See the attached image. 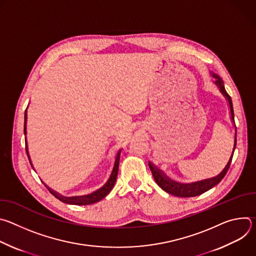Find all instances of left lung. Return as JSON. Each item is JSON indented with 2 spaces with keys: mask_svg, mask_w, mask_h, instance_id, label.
<instances>
[{
  "mask_svg": "<svg viewBox=\"0 0 256 256\" xmlns=\"http://www.w3.org/2000/svg\"><path fill=\"white\" fill-rule=\"evenodd\" d=\"M214 78H216V84L220 88L221 92L224 94V96L228 99L229 101V105H230V110H231V118L234 122V110H233V104H232V99L230 97V95L226 92L225 87H224V83L223 81L220 79V77L216 75H212ZM235 124V122H234ZM236 148V136H235V142H234V148H233V152H232V156L228 162V164L226 165V167L224 168V170L218 174V176L210 178V179H206L202 181H198V182H194V184H178V182L172 181L171 179H169L161 170H159L158 168H156L152 163H149V167L151 169V172L153 174V177L156 181V184L166 192L173 194L175 196H179V198H192V196H200L206 192H208V190L212 188L214 186H216L218 182H220L226 175V173L228 172L231 162H232V158H233V154H234V150Z\"/></svg>",
  "mask_w": 256,
  "mask_h": 256,
  "instance_id": "left-lung-1",
  "label": "left lung"
}]
</instances>
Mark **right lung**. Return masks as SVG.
Segmentation results:
<instances>
[{"label":"right lung","instance_id":"add662e5","mask_svg":"<svg viewBox=\"0 0 256 256\" xmlns=\"http://www.w3.org/2000/svg\"><path fill=\"white\" fill-rule=\"evenodd\" d=\"M26 118H27V114H26V110H25V116H24V134H26ZM25 148H26V153L29 159V155H28V151H27V142L25 140ZM120 151L118 153V156L116 158V162H114V166L112 169V172L110 174V177L107 180L106 184L99 188L98 190L94 192L93 194H87V196H74V198H66L62 196H60L58 194L54 192V190H52L50 188H48V190L52 194H54L58 200H60V202H64V204H76V206H86V204H95L99 200H101L103 198H105L109 192H112V190L114 186V184L116 181V177H118V164H120ZM30 161V159H29ZM31 164V161H30Z\"/></svg>","mask_w":256,"mask_h":256}]
</instances>
